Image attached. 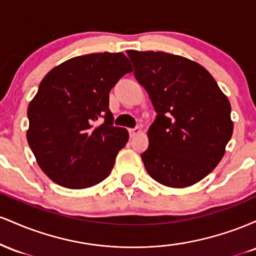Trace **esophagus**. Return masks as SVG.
<instances>
[{"label": "esophagus", "instance_id": "1", "mask_svg": "<svg viewBox=\"0 0 256 256\" xmlns=\"http://www.w3.org/2000/svg\"><path fill=\"white\" fill-rule=\"evenodd\" d=\"M140 132H142V128H130V130H128V134H130L131 138H134V136H137V134H140Z\"/></svg>", "mask_w": 256, "mask_h": 256}]
</instances>
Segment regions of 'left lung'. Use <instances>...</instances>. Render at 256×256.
Listing matches in <instances>:
<instances>
[{"mask_svg": "<svg viewBox=\"0 0 256 256\" xmlns=\"http://www.w3.org/2000/svg\"><path fill=\"white\" fill-rule=\"evenodd\" d=\"M158 116L142 154L160 184L186 188L216 168L234 132L231 104L204 66L165 52L128 50Z\"/></svg>", "mask_w": 256, "mask_h": 256, "instance_id": "left-lung-1", "label": "left lung"}]
</instances>
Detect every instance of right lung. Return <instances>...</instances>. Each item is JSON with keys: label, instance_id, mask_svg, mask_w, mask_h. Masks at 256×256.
Here are the masks:
<instances>
[{"label": "right lung", "instance_id": "right-lung-1", "mask_svg": "<svg viewBox=\"0 0 256 256\" xmlns=\"http://www.w3.org/2000/svg\"><path fill=\"white\" fill-rule=\"evenodd\" d=\"M132 72L122 52H95L64 61L46 73L28 108V146L38 166L64 188L84 189L110 176L128 140L113 126L110 91ZM105 122L96 125V120Z\"/></svg>", "mask_w": 256, "mask_h": 256}]
</instances>
